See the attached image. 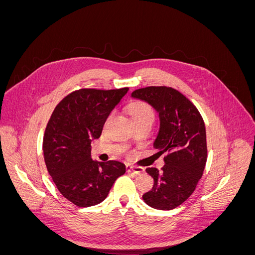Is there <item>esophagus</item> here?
<instances>
[{
    "instance_id": "obj_1",
    "label": "esophagus",
    "mask_w": 255,
    "mask_h": 255,
    "mask_svg": "<svg viewBox=\"0 0 255 255\" xmlns=\"http://www.w3.org/2000/svg\"><path fill=\"white\" fill-rule=\"evenodd\" d=\"M127 171H128V172H133L134 174H141V173L144 172V168L128 165V166H127Z\"/></svg>"
}]
</instances>
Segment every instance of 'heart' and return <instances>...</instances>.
Masks as SVG:
<instances>
[{
  "mask_svg": "<svg viewBox=\"0 0 255 255\" xmlns=\"http://www.w3.org/2000/svg\"><path fill=\"white\" fill-rule=\"evenodd\" d=\"M128 111L134 123L143 120H154V117H155L151 105L142 101H136L128 104Z\"/></svg>",
  "mask_w": 255,
  "mask_h": 255,
  "instance_id": "heart-1",
  "label": "heart"
}]
</instances>
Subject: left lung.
I'll list each match as a JSON object with an SVG mask.
<instances>
[{"label": "left lung", "mask_w": 255, "mask_h": 255, "mask_svg": "<svg viewBox=\"0 0 255 255\" xmlns=\"http://www.w3.org/2000/svg\"><path fill=\"white\" fill-rule=\"evenodd\" d=\"M132 97L150 103L158 112L160 128L154 146L166 153L165 166L146 168L154 185L142 196L156 210L169 211L191 196L207 159L205 125L201 114L179 90L166 86L136 89Z\"/></svg>", "instance_id": "obj_1"}]
</instances>
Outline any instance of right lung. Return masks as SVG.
<instances>
[{
  "mask_svg": "<svg viewBox=\"0 0 255 255\" xmlns=\"http://www.w3.org/2000/svg\"><path fill=\"white\" fill-rule=\"evenodd\" d=\"M128 90H75L51 115L42 143L45 166L60 194L76 206L101 203L126 173L120 161L92 160L90 143L101 135L107 117Z\"/></svg>",
  "mask_w": 255,
  "mask_h": 255,
  "instance_id": "add662e5",
  "label": "right lung"
}]
</instances>
